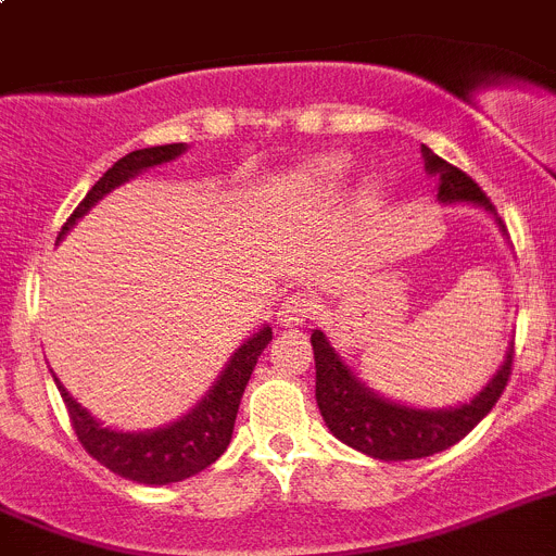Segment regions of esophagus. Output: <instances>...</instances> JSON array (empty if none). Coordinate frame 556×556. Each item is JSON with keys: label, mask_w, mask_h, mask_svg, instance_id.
Listing matches in <instances>:
<instances>
[{"label": "esophagus", "mask_w": 556, "mask_h": 556, "mask_svg": "<svg viewBox=\"0 0 556 556\" xmlns=\"http://www.w3.org/2000/svg\"><path fill=\"white\" fill-rule=\"evenodd\" d=\"M275 315H278V324H281L283 329H298V326H303L312 315H315V303H312V298L295 292V295H289L287 301L278 306Z\"/></svg>", "instance_id": "34e87169"}]
</instances>
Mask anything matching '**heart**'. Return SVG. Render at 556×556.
Masks as SVG:
<instances>
[{
  "label": "heart",
  "mask_w": 556,
  "mask_h": 556,
  "mask_svg": "<svg viewBox=\"0 0 556 556\" xmlns=\"http://www.w3.org/2000/svg\"><path fill=\"white\" fill-rule=\"evenodd\" d=\"M345 170H349V165H345L343 156H324L298 177V188L309 197H331L343 185Z\"/></svg>",
  "instance_id": "1"
}]
</instances>
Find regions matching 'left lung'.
<instances>
[{
	"mask_svg": "<svg viewBox=\"0 0 556 556\" xmlns=\"http://www.w3.org/2000/svg\"><path fill=\"white\" fill-rule=\"evenodd\" d=\"M421 156H425L427 174L439 179V193H435L439 202L444 205L467 202V205L486 207L495 216L490 197L478 188L476 179L450 165L447 160H441L427 146H421ZM495 222L504 230L497 216ZM312 351H315L317 407L331 433L349 447L379 462H410V458H427V455L453 447L455 441H462L490 414L509 382L515 343L506 351L504 365L492 374L490 382L472 400L458 407H435V410L407 407L374 393L331 349L320 329L312 331Z\"/></svg>",
	"mask_w": 556,
	"mask_h": 556,
	"instance_id": "1",
	"label": "left lung"
}]
</instances>
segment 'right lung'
Segmentation results:
<instances>
[{
  "mask_svg": "<svg viewBox=\"0 0 556 556\" xmlns=\"http://www.w3.org/2000/svg\"><path fill=\"white\" fill-rule=\"evenodd\" d=\"M182 151L185 142H168V146H154V149H140L121 156L92 185V191L80 199V205L70 213V219L61 227L59 239H64L66 230L98 199L106 197L109 191H115L117 185L129 182L140 170L177 160ZM269 340H273V329L269 326L255 331L250 340H244L236 349L230 363L225 365V371L219 374V379L205 393V400L199 402L193 410H188L182 419L170 421V425L156 427V430H142V433H123V430L103 427L101 421L89 414L87 407H80L70 396V391L61 386L59 377H55V386H59L61 400H64L66 414H70V421H73V430L78 435L80 447L87 450L94 462H101L103 467L112 469L115 476L126 478V481L163 486V483H177L197 476V472L211 467L225 453L232 439V425H236V414H239L241 393H244L247 382H250V374H253L261 351L267 349Z\"/></svg>",
  "mask_w": 556,
  "mask_h": 556,
  "instance_id": "1",
  "label": "right lung"
}]
</instances>
